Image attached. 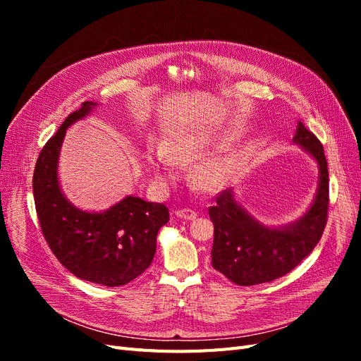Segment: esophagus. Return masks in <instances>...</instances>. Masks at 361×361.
I'll return each instance as SVG.
<instances>
[{"mask_svg": "<svg viewBox=\"0 0 361 361\" xmlns=\"http://www.w3.org/2000/svg\"><path fill=\"white\" fill-rule=\"evenodd\" d=\"M176 215L179 218H182V220H188V221L195 220V218H197V212H194L191 209H178Z\"/></svg>", "mask_w": 361, "mask_h": 361, "instance_id": "obj_1", "label": "esophagus"}]
</instances>
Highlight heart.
Returning a JSON list of instances; mask_svg holds the SVG:
<instances>
[{
	"label": "heart",
	"mask_w": 361,
	"mask_h": 361,
	"mask_svg": "<svg viewBox=\"0 0 361 361\" xmlns=\"http://www.w3.org/2000/svg\"><path fill=\"white\" fill-rule=\"evenodd\" d=\"M209 145L204 141H179L166 147L157 146L147 154V164L159 180L173 178L174 164L194 162L204 157ZM238 167V157L235 152H220L202 161L192 171V179L199 188L204 191H215L223 188L233 178Z\"/></svg>",
	"instance_id": "obj_1"
}]
</instances>
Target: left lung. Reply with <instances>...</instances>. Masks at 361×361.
<instances>
[{"mask_svg":"<svg viewBox=\"0 0 361 361\" xmlns=\"http://www.w3.org/2000/svg\"><path fill=\"white\" fill-rule=\"evenodd\" d=\"M292 141L316 161L319 180L307 211L289 224L268 227L251 216L232 188L209 207L214 223L212 267L239 286H253L286 276L307 257L324 233L329 211V169L321 141L301 122Z\"/></svg>","mask_w":361,"mask_h":361,"instance_id":"1","label":"left lung"}]
</instances>
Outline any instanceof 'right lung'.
Wrapping results in <instances>:
<instances>
[{"instance_id":"right-lung-1","label":"right lung","mask_w":361,"mask_h":361,"mask_svg":"<svg viewBox=\"0 0 361 361\" xmlns=\"http://www.w3.org/2000/svg\"><path fill=\"white\" fill-rule=\"evenodd\" d=\"M96 102H84L69 114L43 146L32 176L36 212L49 248L73 276L114 288L133 281L149 268L158 231L170 220L166 204L126 195L102 212L72 204L59 180L63 138L71 125L89 116Z\"/></svg>"}]
</instances>
